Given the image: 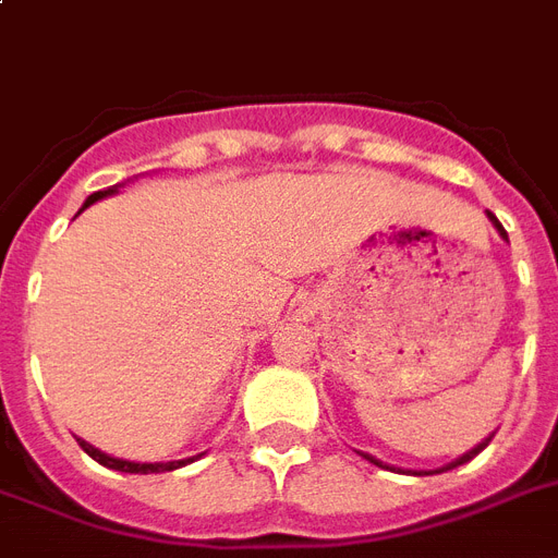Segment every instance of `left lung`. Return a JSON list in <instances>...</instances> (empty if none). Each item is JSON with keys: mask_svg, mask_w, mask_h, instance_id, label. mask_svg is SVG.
Returning <instances> with one entry per match:
<instances>
[{"mask_svg": "<svg viewBox=\"0 0 558 558\" xmlns=\"http://www.w3.org/2000/svg\"><path fill=\"white\" fill-rule=\"evenodd\" d=\"M489 222H493V226L498 228V234H501L504 240H507V231H504V226H501V222H498V219H495V214H489ZM493 437H495V432L489 434V437H484V440L477 442L475 449H469L466 454H460L458 460H451V463H446V466H440V469H432V472H414V475H440V472H449V469L460 466V463H469V460L475 458V454H481V451H484L486 446H489V440H493ZM359 454H362V458H365V460H371L373 466H379V469H390V472H405V469H397V466H390V463H381L379 458H373V454H367V451H359Z\"/></svg>", "mask_w": 558, "mask_h": 558, "instance_id": "1", "label": "left lung"}]
</instances>
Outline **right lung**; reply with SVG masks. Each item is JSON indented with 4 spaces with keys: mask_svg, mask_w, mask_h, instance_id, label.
<instances>
[{
    "mask_svg": "<svg viewBox=\"0 0 558 558\" xmlns=\"http://www.w3.org/2000/svg\"><path fill=\"white\" fill-rule=\"evenodd\" d=\"M118 187H121V185H112V187H107V191H98V193H92V196H86V202H83V208L77 210V214H83V210L89 208V205H95V202L104 199V196H112V193H118ZM77 442H81V449L86 451V454H89L92 460H98L100 466L116 469V472H130V475H153V472H173V469H182V466H187V463H193V460H196V458H202V454H196V458L168 460V463H135V460L112 458V454L95 449L92 442L81 440V437H77Z\"/></svg>",
    "mask_w": 558,
    "mask_h": 558,
    "instance_id": "obj_1",
    "label": "right lung"
}]
</instances>
